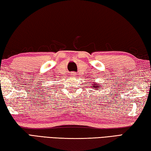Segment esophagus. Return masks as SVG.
I'll use <instances>...</instances> for the list:
<instances>
[{
    "mask_svg": "<svg viewBox=\"0 0 151 151\" xmlns=\"http://www.w3.org/2000/svg\"><path fill=\"white\" fill-rule=\"evenodd\" d=\"M70 75L71 76H75L76 75V73L75 72H72V73H70Z\"/></svg>",
    "mask_w": 151,
    "mask_h": 151,
    "instance_id": "1",
    "label": "esophagus"
}]
</instances>
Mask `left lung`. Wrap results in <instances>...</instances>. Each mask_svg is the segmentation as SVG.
<instances>
[{
    "mask_svg": "<svg viewBox=\"0 0 151 151\" xmlns=\"http://www.w3.org/2000/svg\"><path fill=\"white\" fill-rule=\"evenodd\" d=\"M93 86H94V88H94H94L98 89V88H101V86L99 85H97V84H96L95 83H93Z\"/></svg>",
    "mask_w": 151,
    "mask_h": 151,
    "instance_id": "left-lung-1",
    "label": "left lung"
}]
</instances>
